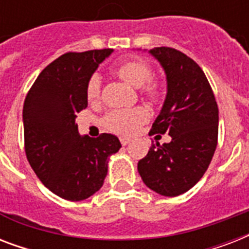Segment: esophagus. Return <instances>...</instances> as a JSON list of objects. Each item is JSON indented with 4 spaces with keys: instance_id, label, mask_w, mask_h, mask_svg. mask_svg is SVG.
I'll list each match as a JSON object with an SVG mask.
<instances>
[{
    "instance_id": "obj_1",
    "label": "esophagus",
    "mask_w": 249,
    "mask_h": 249,
    "mask_svg": "<svg viewBox=\"0 0 249 249\" xmlns=\"http://www.w3.org/2000/svg\"><path fill=\"white\" fill-rule=\"evenodd\" d=\"M120 142L123 146H126V144L132 142V140H130V138H128V137H120Z\"/></svg>"
}]
</instances>
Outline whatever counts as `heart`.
<instances>
[{
    "mask_svg": "<svg viewBox=\"0 0 249 249\" xmlns=\"http://www.w3.org/2000/svg\"><path fill=\"white\" fill-rule=\"evenodd\" d=\"M115 72L121 79L132 86L141 88L147 84L152 77V68L143 60H126L115 68ZM144 93L151 102H159L161 99V89L156 84L148 85ZM101 95V77L94 73L86 85V97L89 101H97ZM150 113L142 106L133 108H121L109 111L103 119V124L109 132L120 136H130L141 128L148 120Z\"/></svg>",
    "mask_w": 249,
    "mask_h": 249,
    "instance_id": "1",
    "label": "heart"
}]
</instances>
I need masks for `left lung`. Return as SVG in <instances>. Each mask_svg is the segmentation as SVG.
Masks as SVG:
<instances>
[{
  "mask_svg": "<svg viewBox=\"0 0 249 249\" xmlns=\"http://www.w3.org/2000/svg\"><path fill=\"white\" fill-rule=\"evenodd\" d=\"M166 75V97L150 134L169 133L138 161L144 185L164 196L189 191L208 169L217 147L218 107L204 72L173 48L150 50Z\"/></svg>",
  "mask_w": 249,
  "mask_h": 249,
  "instance_id": "1",
  "label": "left lung"
}]
</instances>
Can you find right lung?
Instances as JSON below:
<instances>
[{
    "instance_id": "add662e5",
    "label": "right lung",
    "mask_w": 249,
    "mask_h": 249,
    "mask_svg": "<svg viewBox=\"0 0 249 249\" xmlns=\"http://www.w3.org/2000/svg\"><path fill=\"white\" fill-rule=\"evenodd\" d=\"M112 49L66 53L42 70L23 107L24 148L29 164L52 193L66 200L88 199L101 189L119 138L80 136L77 113L88 107L86 85Z\"/></svg>"
}]
</instances>
